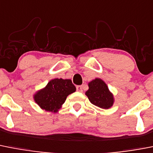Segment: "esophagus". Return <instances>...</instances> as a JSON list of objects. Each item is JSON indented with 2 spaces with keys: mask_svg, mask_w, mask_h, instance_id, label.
<instances>
[{
  "mask_svg": "<svg viewBox=\"0 0 153 153\" xmlns=\"http://www.w3.org/2000/svg\"><path fill=\"white\" fill-rule=\"evenodd\" d=\"M76 90H77L78 92H82V86H76Z\"/></svg>",
  "mask_w": 153,
  "mask_h": 153,
  "instance_id": "esophagus-1",
  "label": "esophagus"
}]
</instances>
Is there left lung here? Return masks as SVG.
<instances>
[{"mask_svg": "<svg viewBox=\"0 0 153 153\" xmlns=\"http://www.w3.org/2000/svg\"><path fill=\"white\" fill-rule=\"evenodd\" d=\"M88 86L89 89L85 94L92 105L103 109L112 107L114 102V96L104 81L100 78H96L90 81Z\"/></svg>", "mask_w": 153, "mask_h": 153, "instance_id": "obj_1", "label": "left lung"}]
</instances>
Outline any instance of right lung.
Here are the masks:
<instances>
[{
    "mask_svg": "<svg viewBox=\"0 0 153 153\" xmlns=\"http://www.w3.org/2000/svg\"><path fill=\"white\" fill-rule=\"evenodd\" d=\"M75 91L76 87L71 79L55 78L49 81L45 87L37 91L33 99L42 110L56 113L62 107L67 96Z\"/></svg>",
    "mask_w": 153,
    "mask_h": 153,
    "instance_id": "obj_1",
    "label": "right lung"
}]
</instances>
